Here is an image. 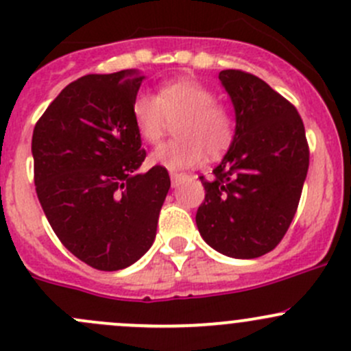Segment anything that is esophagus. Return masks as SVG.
I'll list each match as a JSON object with an SVG mask.
<instances>
[{
	"instance_id": "34e87169",
	"label": "esophagus",
	"mask_w": 351,
	"mask_h": 351,
	"mask_svg": "<svg viewBox=\"0 0 351 351\" xmlns=\"http://www.w3.org/2000/svg\"><path fill=\"white\" fill-rule=\"evenodd\" d=\"M169 176H171V183H173V186H176V185H178V182H180V180L183 178V175H182V173H175V171H171V173H169Z\"/></svg>"
}]
</instances>
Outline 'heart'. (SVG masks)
Masks as SVG:
<instances>
[{"mask_svg": "<svg viewBox=\"0 0 351 351\" xmlns=\"http://www.w3.org/2000/svg\"><path fill=\"white\" fill-rule=\"evenodd\" d=\"M215 93L192 77H180L159 88L158 97L139 93L132 101V119L147 144L161 143L173 123L178 139L162 144L151 154V162L171 171L195 166L228 149L234 137V119Z\"/></svg>", "mask_w": 351, "mask_h": 351, "instance_id": "1", "label": "heart"}]
</instances>
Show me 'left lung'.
Masks as SVG:
<instances>
[{"mask_svg":"<svg viewBox=\"0 0 351 351\" xmlns=\"http://www.w3.org/2000/svg\"><path fill=\"white\" fill-rule=\"evenodd\" d=\"M236 112L231 147L212 178L195 221L204 241L231 258H258L285 236L309 168L306 130L295 107L263 80L219 73Z\"/></svg>","mask_w":351,"mask_h":351,"instance_id":"left-lung-1","label":"left lung"}]
</instances>
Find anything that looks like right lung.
<instances>
[{"label": "right lung", "mask_w": 351, "mask_h": 351, "mask_svg": "<svg viewBox=\"0 0 351 351\" xmlns=\"http://www.w3.org/2000/svg\"><path fill=\"white\" fill-rule=\"evenodd\" d=\"M143 80L125 69L73 81L32 136L35 190L45 217L59 241L97 270H122L149 250L171 185L162 166L137 171L146 151L132 101Z\"/></svg>", "instance_id": "right-lung-1"}]
</instances>
